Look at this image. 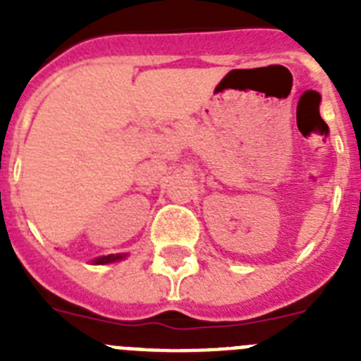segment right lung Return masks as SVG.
<instances>
[{
	"mask_svg": "<svg viewBox=\"0 0 361 361\" xmlns=\"http://www.w3.org/2000/svg\"><path fill=\"white\" fill-rule=\"evenodd\" d=\"M121 258H124V255H108V257L97 258L94 264H110V262H116V260H121Z\"/></svg>",
	"mask_w": 361,
	"mask_h": 361,
	"instance_id": "obj_1",
	"label": "right lung"
}]
</instances>
